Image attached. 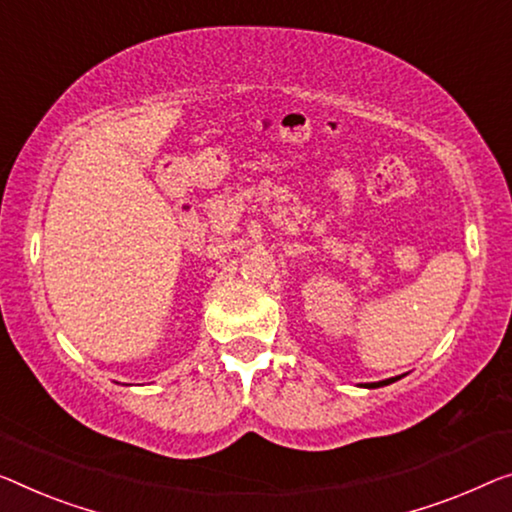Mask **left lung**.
<instances>
[{"instance_id": "left-lung-1", "label": "left lung", "mask_w": 512, "mask_h": 512, "mask_svg": "<svg viewBox=\"0 0 512 512\" xmlns=\"http://www.w3.org/2000/svg\"><path fill=\"white\" fill-rule=\"evenodd\" d=\"M393 381H395V377H393V379H384V381H375V384H365V388H379V386L393 384Z\"/></svg>"}]
</instances>
